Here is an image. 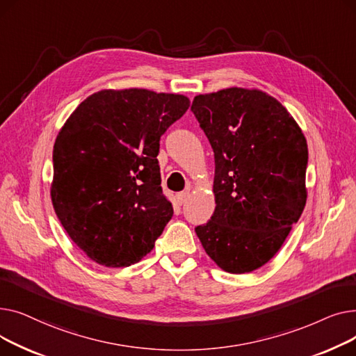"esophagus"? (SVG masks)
<instances>
[{"label": "esophagus", "mask_w": 356, "mask_h": 356, "mask_svg": "<svg viewBox=\"0 0 356 356\" xmlns=\"http://www.w3.org/2000/svg\"><path fill=\"white\" fill-rule=\"evenodd\" d=\"M189 196H191L189 191H186V192H180V193H177V195H176V200H177V203H179V204H184L186 202H188Z\"/></svg>", "instance_id": "esophagus-1"}]
</instances>
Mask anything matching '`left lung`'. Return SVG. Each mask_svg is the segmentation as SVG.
<instances>
[{"label": "left lung", "mask_w": 356, "mask_h": 356, "mask_svg": "<svg viewBox=\"0 0 356 356\" xmlns=\"http://www.w3.org/2000/svg\"><path fill=\"white\" fill-rule=\"evenodd\" d=\"M192 111L215 153L216 208L196 235L219 268L251 273L283 247L306 207V137L259 89L203 93Z\"/></svg>", "instance_id": "8db88e82"}]
</instances>
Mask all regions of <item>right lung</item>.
I'll use <instances>...</instances> for the list:
<instances>
[{
    "label": "right lung",
    "instance_id": "add662e5",
    "mask_svg": "<svg viewBox=\"0 0 356 356\" xmlns=\"http://www.w3.org/2000/svg\"><path fill=\"white\" fill-rule=\"evenodd\" d=\"M189 106L179 93L102 89L60 128L51 203L70 239L97 264L138 263L172 219L160 186V137Z\"/></svg>",
    "mask_w": 356,
    "mask_h": 356
}]
</instances>
